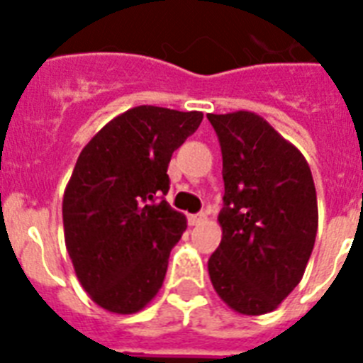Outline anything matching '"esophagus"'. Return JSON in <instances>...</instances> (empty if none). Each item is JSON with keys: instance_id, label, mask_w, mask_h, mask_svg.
I'll list each match as a JSON object with an SVG mask.
<instances>
[{"instance_id": "esophagus-1", "label": "esophagus", "mask_w": 363, "mask_h": 363, "mask_svg": "<svg viewBox=\"0 0 363 363\" xmlns=\"http://www.w3.org/2000/svg\"><path fill=\"white\" fill-rule=\"evenodd\" d=\"M205 218H207V215H205V213H198V215H190V216H188V224H190V226H198V224L205 222Z\"/></svg>"}]
</instances>
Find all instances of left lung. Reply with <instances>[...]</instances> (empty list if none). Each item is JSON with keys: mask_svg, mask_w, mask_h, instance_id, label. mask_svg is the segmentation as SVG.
Wrapping results in <instances>:
<instances>
[{"mask_svg": "<svg viewBox=\"0 0 363 363\" xmlns=\"http://www.w3.org/2000/svg\"><path fill=\"white\" fill-rule=\"evenodd\" d=\"M222 148V241L209 258L215 292L239 315L275 311L315 247L318 205L303 154L250 111L207 115Z\"/></svg>", "mask_w": 363, "mask_h": 363, "instance_id": "obj_1", "label": "left lung"}]
</instances>
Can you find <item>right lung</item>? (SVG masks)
<instances>
[{
    "instance_id": "obj_1",
    "label": "right lung",
    "mask_w": 363,
    "mask_h": 363,
    "mask_svg": "<svg viewBox=\"0 0 363 363\" xmlns=\"http://www.w3.org/2000/svg\"><path fill=\"white\" fill-rule=\"evenodd\" d=\"M201 121L199 111L139 105L79 154L62 201L65 247L81 286L109 313L145 309L164 284L186 216L160 198L171 156Z\"/></svg>"
}]
</instances>
